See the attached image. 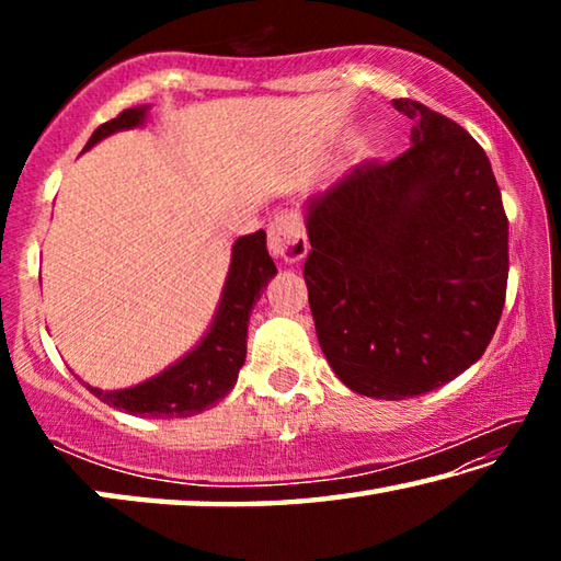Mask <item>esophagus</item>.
<instances>
[{
  "label": "esophagus",
  "instance_id": "34e87169",
  "mask_svg": "<svg viewBox=\"0 0 561 561\" xmlns=\"http://www.w3.org/2000/svg\"><path fill=\"white\" fill-rule=\"evenodd\" d=\"M267 234H270L267 247H270L274 260H282V262L291 264V262H299L304 254L309 252L307 232H304V225L299 220V215L279 213L270 222Z\"/></svg>",
  "mask_w": 561,
  "mask_h": 561
}]
</instances>
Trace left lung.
<instances>
[{"instance_id":"left-lung-1","label":"left lung","mask_w":561,"mask_h":561,"mask_svg":"<svg viewBox=\"0 0 561 561\" xmlns=\"http://www.w3.org/2000/svg\"><path fill=\"white\" fill-rule=\"evenodd\" d=\"M393 108L413 146L304 203L319 346L341 383L383 401L435 391L485 354L510 270L485 150L423 103Z\"/></svg>"}]
</instances>
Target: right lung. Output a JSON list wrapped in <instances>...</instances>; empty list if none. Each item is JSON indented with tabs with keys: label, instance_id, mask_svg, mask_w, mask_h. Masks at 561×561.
I'll return each mask as SVG.
<instances>
[{
	"label": "right lung",
	"instance_id": "right-lung-1",
	"mask_svg": "<svg viewBox=\"0 0 561 561\" xmlns=\"http://www.w3.org/2000/svg\"><path fill=\"white\" fill-rule=\"evenodd\" d=\"M148 111L150 106H133L123 111L118 118L103 123L93 130L83 153L113 133L140 128L148 121ZM274 274L277 267L267 252V234L260 230L240 237L232 244L230 270H227L210 327L183 358L148 381L121 388V391H101L89 383L87 388L103 403L130 415L190 417L207 411L222 401L237 383V374L247 356L250 314Z\"/></svg>",
	"mask_w": 561,
	"mask_h": 561
}]
</instances>
